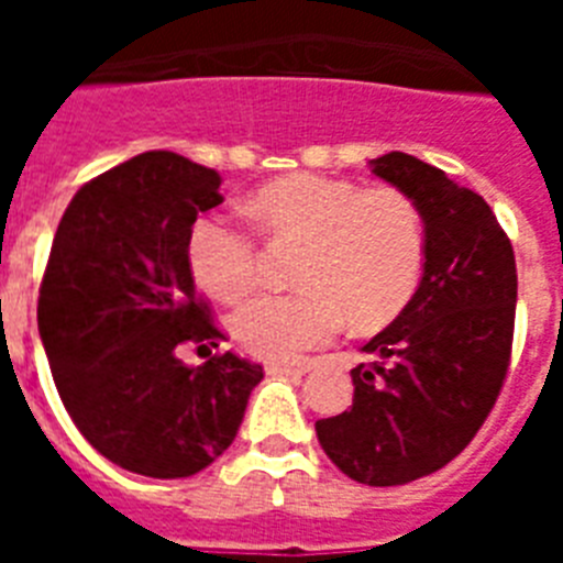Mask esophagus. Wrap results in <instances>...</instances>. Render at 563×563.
<instances>
[{
    "mask_svg": "<svg viewBox=\"0 0 563 563\" xmlns=\"http://www.w3.org/2000/svg\"><path fill=\"white\" fill-rule=\"evenodd\" d=\"M265 369H267V375L287 377V375H305L307 366H292V363H267Z\"/></svg>",
    "mask_w": 563,
    "mask_h": 563,
    "instance_id": "1",
    "label": "esophagus"
}]
</instances>
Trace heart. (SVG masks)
<instances>
[{
  "mask_svg": "<svg viewBox=\"0 0 563 563\" xmlns=\"http://www.w3.org/2000/svg\"><path fill=\"white\" fill-rule=\"evenodd\" d=\"M271 242L301 245L298 290L258 296L231 318L242 350L265 361H298L341 330H377L411 301L426 262L420 208L397 188H357L321 174H287L247 200ZM194 282L233 305L256 287V242L222 217H202L186 242Z\"/></svg>",
  "mask_w": 563,
  "mask_h": 563,
  "instance_id": "obj_1",
  "label": "heart"
}]
</instances>
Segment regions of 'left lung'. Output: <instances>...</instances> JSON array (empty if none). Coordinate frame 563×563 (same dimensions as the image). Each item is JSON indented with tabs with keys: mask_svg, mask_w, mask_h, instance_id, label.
I'll return each instance as SVG.
<instances>
[{
	"mask_svg": "<svg viewBox=\"0 0 563 563\" xmlns=\"http://www.w3.org/2000/svg\"><path fill=\"white\" fill-rule=\"evenodd\" d=\"M420 208L426 262L411 301L361 352L350 411L316 422L321 449L361 485H406L449 465L482 429L510 366L514 245L471 188L411 154L369 161Z\"/></svg>",
	"mask_w": 563,
	"mask_h": 563,
	"instance_id": "1",
	"label": "left lung"
}]
</instances>
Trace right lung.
I'll return each mask as SVG.
<instances>
[{
	"instance_id": "right-lung-1",
	"label": "right lung",
	"mask_w": 563,
	"mask_h": 563,
	"mask_svg": "<svg viewBox=\"0 0 563 563\" xmlns=\"http://www.w3.org/2000/svg\"><path fill=\"white\" fill-rule=\"evenodd\" d=\"M222 177L174 152L98 174L64 211L38 290V335L69 417L98 454L132 474H200L236 437L265 377L233 352L197 296L186 242L222 202Z\"/></svg>"
}]
</instances>
